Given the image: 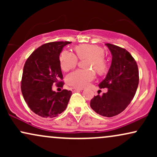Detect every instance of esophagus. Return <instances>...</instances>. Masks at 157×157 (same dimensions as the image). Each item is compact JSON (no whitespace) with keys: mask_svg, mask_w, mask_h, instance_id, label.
Masks as SVG:
<instances>
[{"mask_svg":"<svg viewBox=\"0 0 157 157\" xmlns=\"http://www.w3.org/2000/svg\"><path fill=\"white\" fill-rule=\"evenodd\" d=\"M71 91L75 92V91H82V89H78V88H71Z\"/></svg>","mask_w":157,"mask_h":157,"instance_id":"obj_1","label":"esophagus"}]
</instances>
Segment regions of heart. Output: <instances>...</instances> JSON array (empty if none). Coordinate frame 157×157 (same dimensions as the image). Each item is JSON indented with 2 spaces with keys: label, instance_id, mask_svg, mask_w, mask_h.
I'll return each instance as SVG.
<instances>
[{
  "label": "heart",
  "instance_id": "obj_1",
  "mask_svg": "<svg viewBox=\"0 0 157 157\" xmlns=\"http://www.w3.org/2000/svg\"><path fill=\"white\" fill-rule=\"evenodd\" d=\"M75 51L79 58L84 59L89 57L86 63V66L88 68H93L99 74H102L105 71L106 63L104 60V50L96 45L82 44L75 46ZM78 59L73 52L64 50L61 52L60 56V67L63 71H68L77 66ZM95 77L94 69H77L70 73L66 77V81L69 86L73 87L84 88L89 84Z\"/></svg>",
  "mask_w": 157,
  "mask_h": 157
}]
</instances>
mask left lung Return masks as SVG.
<instances>
[{
  "label": "left lung",
  "mask_w": 157,
  "mask_h": 157,
  "mask_svg": "<svg viewBox=\"0 0 157 157\" xmlns=\"http://www.w3.org/2000/svg\"><path fill=\"white\" fill-rule=\"evenodd\" d=\"M112 55V60L105 78L99 84L108 91L94 96L90 106L95 112L106 117L116 116L125 110L134 98L139 84L138 66L127 50L105 44Z\"/></svg>",
  "instance_id": "1"
}]
</instances>
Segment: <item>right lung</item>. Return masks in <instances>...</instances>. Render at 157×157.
I'll use <instances>...</instances> for the list:
<instances>
[{"instance_id": "right-lung-1", "label": "right lung", "mask_w": 157, "mask_h": 157, "mask_svg": "<svg viewBox=\"0 0 157 157\" xmlns=\"http://www.w3.org/2000/svg\"><path fill=\"white\" fill-rule=\"evenodd\" d=\"M69 41L45 44L35 49L28 57L23 67L21 91L29 109L41 117L53 118L67 107L71 91L60 92L52 90L56 84L63 87L64 82L60 63L63 48Z\"/></svg>"}]
</instances>
